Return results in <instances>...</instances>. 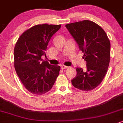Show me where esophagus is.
I'll list each match as a JSON object with an SVG mask.
<instances>
[{
    "label": "esophagus",
    "mask_w": 123,
    "mask_h": 123,
    "mask_svg": "<svg viewBox=\"0 0 123 123\" xmlns=\"http://www.w3.org/2000/svg\"><path fill=\"white\" fill-rule=\"evenodd\" d=\"M60 67H61V69H67L68 68V66H65V65H61L60 66Z\"/></svg>",
    "instance_id": "1"
}]
</instances>
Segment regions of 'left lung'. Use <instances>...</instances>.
I'll list each match as a JSON object with an SVG mask.
<instances>
[{
  "mask_svg": "<svg viewBox=\"0 0 123 123\" xmlns=\"http://www.w3.org/2000/svg\"><path fill=\"white\" fill-rule=\"evenodd\" d=\"M79 49L84 52L86 68H77L72 85L84 91L97 87L107 72L111 58V43L105 31L98 25L90 20L66 25Z\"/></svg>",
  "mask_w": 123,
  "mask_h": 123,
  "instance_id": "8db88e82",
  "label": "left lung"
}]
</instances>
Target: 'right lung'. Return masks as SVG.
<instances>
[{"instance_id": "add662e5", "label": "right lung", "mask_w": 123, "mask_h": 123, "mask_svg": "<svg viewBox=\"0 0 123 123\" xmlns=\"http://www.w3.org/2000/svg\"><path fill=\"white\" fill-rule=\"evenodd\" d=\"M61 25L34 26L18 38L14 51L15 69L26 89L35 95H42L52 89L60 69L42 60L51 37Z\"/></svg>"}]
</instances>
